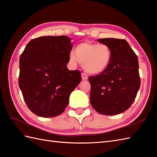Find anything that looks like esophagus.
Returning <instances> with one entry per match:
<instances>
[{"instance_id": "esophagus-1", "label": "esophagus", "mask_w": 157, "mask_h": 157, "mask_svg": "<svg viewBox=\"0 0 157 157\" xmlns=\"http://www.w3.org/2000/svg\"><path fill=\"white\" fill-rule=\"evenodd\" d=\"M82 78L83 80H86L87 79V78H88V77H87V75L86 74H85V73H82Z\"/></svg>"}]
</instances>
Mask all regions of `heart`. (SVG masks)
<instances>
[{
	"instance_id": "1",
	"label": "heart",
	"mask_w": 157,
	"mask_h": 157,
	"mask_svg": "<svg viewBox=\"0 0 157 157\" xmlns=\"http://www.w3.org/2000/svg\"><path fill=\"white\" fill-rule=\"evenodd\" d=\"M70 63L75 65L78 62L84 70L91 74H98L105 71L112 60V51L105 44H98L89 41L79 43L75 48V53L69 56Z\"/></svg>"
}]
</instances>
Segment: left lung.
Returning a JSON list of instances; mask_svg holds the SVG:
<instances>
[{"label":"left lung","instance_id":"8db88e82","mask_svg":"<svg viewBox=\"0 0 157 157\" xmlns=\"http://www.w3.org/2000/svg\"><path fill=\"white\" fill-rule=\"evenodd\" d=\"M98 41L110 47L112 60L105 71L89 77L90 103L101 114H120L132 105L140 88L138 57L125 39L105 38Z\"/></svg>","mask_w":157,"mask_h":157}]
</instances>
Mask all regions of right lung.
Here are the masks:
<instances>
[{"label": "right lung", "mask_w": 157, "mask_h": 157, "mask_svg": "<svg viewBox=\"0 0 157 157\" xmlns=\"http://www.w3.org/2000/svg\"><path fill=\"white\" fill-rule=\"evenodd\" d=\"M72 47L67 36H43L29 41L21 55L19 86L36 115L49 118L63 113L82 81L81 72L67 67Z\"/></svg>", "instance_id": "add662e5"}]
</instances>
